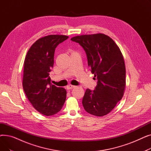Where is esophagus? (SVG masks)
<instances>
[{
  "label": "esophagus",
  "mask_w": 151,
  "mask_h": 151,
  "mask_svg": "<svg viewBox=\"0 0 151 151\" xmlns=\"http://www.w3.org/2000/svg\"><path fill=\"white\" fill-rule=\"evenodd\" d=\"M75 88V86H73V85H68L67 86V90H70V89H72L73 88Z\"/></svg>",
  "instance_id": "esophagus-1"
}]
</instances>
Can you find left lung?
I'll list each match as a JSON object with an SVG mask.
<instances>
[{
    "mask_svg": "<svg viewBox=\"0 0 151 151\" xmlns=\"http://www.w3.org/2000/svg\"><path fill=\"white\" fill-rule=\"evenodd\" d=\"M71 40L84 50L91 72L97 77L95 90L87 89L82 104L88 113L99 117L108 114L123 96L125 88V65L119 47L104 34L78 35Z\"/></svg>",
    "mask_w": 151,
    "mask_h": 151,
    "instance_id": "obj_1",
    "label": "left lung"
}]
</instances>
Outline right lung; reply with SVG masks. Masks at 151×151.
<instances>
[{"mask_svg": "<svg viewBox=\"0 0 151 151\" xmlns=\"http://www.w3.org/2000/svg\"><path fill=\"white\" fill-rule=\"evenodd\" d=\"M68 38L50 35L39 38L29 48L24 63L23 89L33 107L47 116L58 113L66 99V90L51 84L49 75L55 47Z\"/></svg>", "mask_w": 151, "mask_h": 151, "instance_id": "obj_1", "label": "right lung"}]
</instances>
